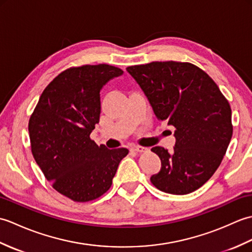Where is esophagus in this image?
Listing matches in <instances>:
<instances>
[{
    "instance_id": "1",
    "label": "esophagus",
    "mask_w": 252,
    "mask_h": 252,
    "mask_svg": "<svg viewBox=\"0 0 252 252\" xmlns=\"http://www.w3.org/2000/svg\"><path fill=\"white\" fill-rule=\"evenodd\" d=\"M132 151L135 153H144V152H147L148 149L146 147H142V146H133Z\"/></svg>"
}]
</instances>
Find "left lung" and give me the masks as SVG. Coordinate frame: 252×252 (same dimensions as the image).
I'll return each mask as SVG.
<instances>
[{
  "mask_svg": "<svg viewBox=\"0 0 252 252\" xmlns=\"http://www.w3.org/2000/svg\"><path fill=\"white\" fill-rule=\"evenodd\" d=\"M155 115L175 127L172 153L152 152L161 169L151 181L159 190L185 195L199 189L221 164L233 135L232 109L216 82L190 63L153 62L130 66Z\"/></svg>",
  "mask_w": 252,
  "mask_h": 252,
  "instance_id": "1",
  "label": "left lung"
}]
</instances>
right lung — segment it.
Masks as SVG:
<instances>
[{
  "mask_svg": "<svg viewBox=\"0 0 252 252\" xmlns=\"http://www.w3.org/2000/svg\"><path fill=\"white\" fill-rule=\"evenodd\" d=\"M123 73L99 63L71 67L44 89L29 120L31 152L53 189L78 202L110 189L129 151L98 146L90 134L99 122L101 88Z\"/></svg>",
  "mask_w": 252,
  "mask_h": 252,
  "instance_id": "right-lung-1",
  "label": "right lung"
}]
</instances>
